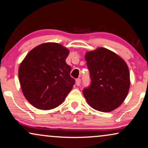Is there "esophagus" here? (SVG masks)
<instances>
[{"label":"esophagus","instance_id":"esophagus-1","mask_svg":"<svg viewBox=\"0 0 148 148\" xmlns=\"http://www.w3.org/2000/svg\"><path fill=\"white\" fill-rule=\"evenodd\" d=\"M81 79H76V85H77V86H79L80 84H81Z\"/></svg>","mask_w":148,"mask_h":148}]
</instances>
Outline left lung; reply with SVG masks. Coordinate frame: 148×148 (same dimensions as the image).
Returning a JSON list of instances; mask_svg holds the SVG:
<instances>
[{
    "label": "left lung",
    "mask_w": 148,
    "mask_h": 148,
    "mask_svg": "<svg viewBox=\"0 0 148 148\" xmlns=\"http://www.w3.org/2000/svg\"><path fill=\"white\" fill-rule=\"evenodd\" d=\"M90 85L83 90L88 104L94 110L108 112L123 102L130 85L127 64L113 51L103 47L85 54Z\"/></svg>",
    "instance_id": "left-lung-1"
}]
</instances>
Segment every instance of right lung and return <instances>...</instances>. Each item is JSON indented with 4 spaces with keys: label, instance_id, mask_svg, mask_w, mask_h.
<instances>
[{
    "label": "right lung",
    "instance_id": "right-lung-1",
    "mask_svg": "<svg viewBox=\"0 0 148 148\" xmlns=\"http://www.w3.org/2000/svg\"><path fill=\"white\" fill-rule=\"evenodd\" d=\"M69 51L56 42H45L32 49L21 63L18 78L25 97L40 110L60 106L75 80L65 59Z\"/></svg>",
    "mask_w": 148,
    "mask_h": 148
}]
</instances>
